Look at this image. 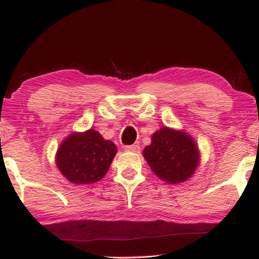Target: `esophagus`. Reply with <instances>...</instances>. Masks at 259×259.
Masks as SVG:
<instances>
[{"label": "esophagus", "mask_w": 259, "mask_h": 259, "mask_svg": "<svg viewBox=\"0 0 259 259\" xmlns=\"http://www.w3.org/2000/svg\"><path fill=\"white\" fill-rule=\"evenodd\" d=\"M124 150H125V151H131V152L139 153V152H140V146H138V145L125 146V147H124Z\"/></svg>", "instance_id": "obj_1"}]
</instances>
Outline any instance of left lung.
<instances>
[{"label":"left lung","mask_w":259,"mask_h":259,"mask_svg":"<svg viewBox=\"0 0 259 259\" xmlns=\"http://www.w3.org/2000/svg\"><path fill=\"white\" fill-rule=\"evenodd\" d=\"M142 155L157 177L170 185L191 178L200 162L195 139L185 131L168 126H161L151 136V144Z\"/></svg>","instance_id":"1"}]
</instances>
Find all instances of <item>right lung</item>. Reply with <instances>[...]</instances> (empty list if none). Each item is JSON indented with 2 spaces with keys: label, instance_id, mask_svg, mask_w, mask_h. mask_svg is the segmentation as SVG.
Wrapping results in <instances>:
<instances>
[{
  "label": "right lung",
  "instance_id": "right-lung-1",
  "mask_svg": "<svg viewBox=\"0 0 259 259\" xmlns=\"http://www.w3.org/2000/svg\"><path fill=\"white\" fill-rule=\"evenodd\" d=\"M118 149L95 129L73 133L59 146L56 164L65 179L75 185H91L101 180Z\"/></svg>",
  "mask_w": 259,
  "mask_h": 259
}]
</instances>
